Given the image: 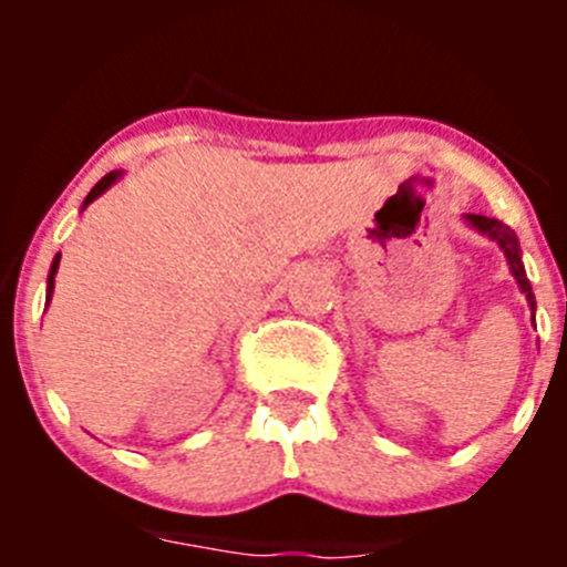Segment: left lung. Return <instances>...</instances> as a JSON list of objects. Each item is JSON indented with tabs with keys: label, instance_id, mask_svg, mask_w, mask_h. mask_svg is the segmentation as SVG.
Listing matches in <instances>:
<instances>
[{
	"label": "left lung",
	"instance_id": "left-lung-1",
	"mask_svg": "<svg viewBox=\"0 0 567 567\" xmlns=\"http://www.w3.org/2000/svg\"><path fill=\"white\" fill-rule=\"evenodd\" d=\"M463 221L468 224L471 229H477L480 235H485L488 240H494V244L503 249L505 260H508L511 275H514V280H517L519 292H523L525 300H528L530 318H534V312H537V300H534V292H530V280H528V275H525V267H523V249H519V240H517V235H514V229L505 227V224L497 221V218H488V215L465 213Z\"/></svg>",
	"mask_w": 567,
	"mask_h": 567
}]
</instances>
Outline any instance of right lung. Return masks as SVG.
<instances>
[{
    "instance_id": "obj_1",
    "label": "right lung",
    "mask_w": 567,
    "mask_h": 567,
    "mask_svg": "<svg viewBox=\"0 0 567 567\" xmlns=\"http://www.w3.org/2000/svg\"><path fill=\"white\" fill-rule=\"evenodd\" d=\"M122 175H124L122 169H113V173H107V175H104L102 182H99L96 187L90 189V193H87V198H84V204H82V213H84V209L90 207V204L96 202L99 195H104V193H107V189L113 187V184L118 182V178H122ZM59 258H62V252H56V258H53V264H50V272H48V295H44V307H48V303H50V298H53V280H56V272H59Z\"/></svg>"
}]
</instances>
